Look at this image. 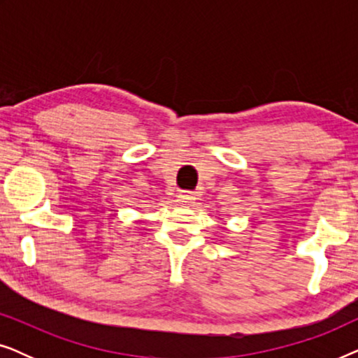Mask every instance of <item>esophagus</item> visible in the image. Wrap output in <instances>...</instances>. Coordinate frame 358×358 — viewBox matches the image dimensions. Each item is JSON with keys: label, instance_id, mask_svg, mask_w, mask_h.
I'll list each match as a JSON object with an SVG mask.
<instances>
[{"label": "esophagus", "instance_id": "34e87169", "mask_svg": "<svg viewBox=\"0 0 358 358\" xmlns=\"http://www.w3.org/2000/svg\"><path fill=\"white\" fill-rule=\"evenodd\" d=\"M178 200H179V203L189 205V203H192L194 200H195V194L194 192H180L178 195Z\"/></svg>", "mask_w": 358, "mask_h": 358}]
</instances>
